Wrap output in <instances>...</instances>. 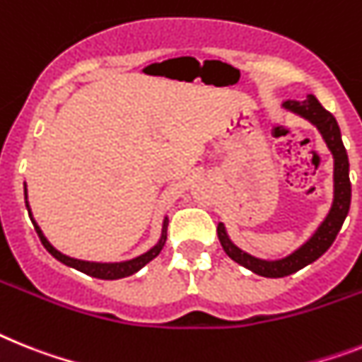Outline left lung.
Segmentation results:
<instances>
[{"label":"left lung","instance_id":"obj_1","mask_svg":"<svg viewBox=\"0 0 362 362\" xmlns=\"http://www.w3.org/2000/svg\"><path fill=\"white\" fill-rule=\"evenodd\" d=\"M284 108L294 112V114L302 115L308 121H311L318 130H320L322 138L329 147L333 160H335V169H333V182H335V189H333V204H331L329 214L324 218V223L317 228V232L313 233L308 241L303 243L298 250H294L284 259L267 261L254 257L247 252H243L230 241L226 233V228L223 223H218L217 233L218 241L223 245L224 252L232 257L235 263L247 267L248 270L256 272L265 278H284L289 276L296 270L303 269L305 265L317 261L318 257L333 245L337 233L341 230L344 223L346 215L350 211L351 202V184H350V162H348V154H346L344 144L341 138V129L337 124V119L329 112L317 101V97L309 95L305 101H285Z\"/></svg>","mask_w":362,"mask_h":362}]
</instances>
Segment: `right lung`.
I'll list each match as a JSON object with an SVG mask.
<instances>
[{"label":"right lung","mask_w":362,"mask_h":362,"mask_svg":"<svg viewBox=\"0 0 362 362\" xmlns=\"http://www.w3.org/2000/svg\"><path fill=\"white\" fill-rule=\"evenodd\" d=\"M25 199H27V189H25ZM25 206H29V202H25ZM29 215H31V209H29ZM33 224H35V230L36 233H38V238H40L42 245L45 247V250L49 252L51 256L57 257V259L60 261V263H64V265L68 267H73V269L81 270V272H84V274L92 276V278H99V279H119V278H127V276H132L136 274L139 269H144L145 265H147L148 261H153L154 257L162 252L163 245H165V239H167V233H165V228H167V217L165 221H163V228H162V238H160V241L154 245L153 248L148 252H145V254H141V256L134 257V259H129V261H121V263H95V261H83V259H75V257H69V256H64V254H60L57 248L51 245L47 239L44 238V233H42L40 226L35 223V218H31Z\"/></svg>","instance_id":"right-lung-1"}]
</instances>
